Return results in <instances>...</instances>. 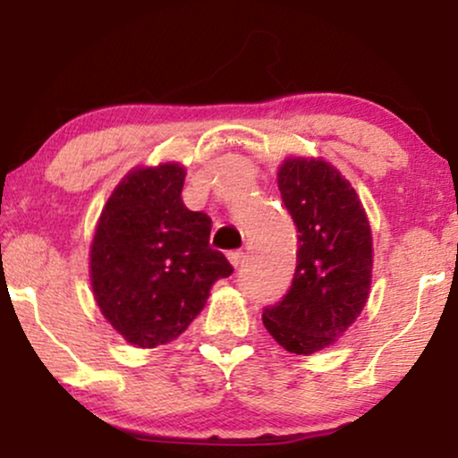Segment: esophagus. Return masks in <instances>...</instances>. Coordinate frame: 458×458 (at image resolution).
Here are the masks:
<instances>
[{
  "label": "esophagus",
  "instance_id": "1",
  "mask_svg": "<svg viewBox=\"0 0 458 458\" xmlns=\"http://www.w3.org/2000/svg\"><path fill=\"white\" fill-rule=\"evenodd\" d=\"M227 260L231 262V267H240L242 260H243V252H242V250H233V252L227 254Z\"/></svg>",
  "mask_w": 458,
  "mask_h": 458
}]
</instances>
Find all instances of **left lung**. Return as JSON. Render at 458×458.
I'll return each mask as SVG.
<instances>
[{
    "instance_id": "left-lung-1",
    "label": "left lung",
    "mask_w": 458,
    "mask_h": 458,
    "mask_svg": "<svg viewBox=\"0 0 458 458\" xmlns=\"http://www.w3.org/2000/svg\"><path fill=\"white\" fill-rule=\"evenodd\" d=\"M277 185L300 246L290 292L262 312V323L287 352L310 356L335 344L365 309L371 225L352 183L321 156L285 158Z\"/></svg>"
}]
</instances>
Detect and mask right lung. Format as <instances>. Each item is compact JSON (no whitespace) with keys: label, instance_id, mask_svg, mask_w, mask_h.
I'll list each match as a JSON object with an SVG mask.
<instances>
[{"label":"right lung","instance_id":"1","mask_svg":"<svg viewBox=\"0 0 458 458\" xmlns=\"http://www.w3.org/2000/svg\"><path fill=\"white\" fill-rule=\"evenodd\" d=\"M185 174L174 160L131 168L93 231V298L135 348L177 340L204 309L215 281L233 273L210 248V216L187 210L181 199Z\"/></svg>","mask_w":458,"mask_h":458}]
</instances>
